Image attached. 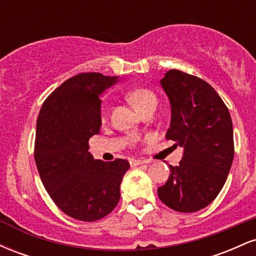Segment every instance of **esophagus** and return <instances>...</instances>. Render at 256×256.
Masks as SVG:
<instances>
[{"label":"esophagus","mask_w":256,"mask_h":256,"mask_svg":"<svg viewBox=\"0 0 256 256\" xmlns=\"http://www.w3.org/2000/svg\"><path fill=\"white\" fill-rule=\"evenodd\" d=\"M143 164H148V161H146V160H140V158H131V160H130V165H131V167L143 165Z\"/></svg>","instance_id":"obj_1"}]
</instances>
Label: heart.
<instances>
[{
    "mask_svg": "<svg viewBox=\"0 0 256 256\" xmlns=\"http://www.w3.org/2000/svg\"><path fill=\"white\" fill-rule=\"evenodd\" d=\"M128 101L131 102L132 106L138 112L143 110L146 107L150 104H156V98H155L154 92H152L150 90L143 89V88H138V89L131 90L128 94ZM106 116V108H102V118Z\"/></svg>",
    "mask_w": 256,
    "mask_h": 256,
    "instance_id": "1",
    "label": "heart"
}]
</instances>
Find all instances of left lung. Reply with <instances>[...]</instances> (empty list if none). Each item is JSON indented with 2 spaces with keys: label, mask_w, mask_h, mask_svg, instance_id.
<instances>
[{
  "label": "left lung",
  "mask_w": 256,
  "mask_h": 256,
  "mask_svg": "<svg viewBox=\"0 0 256 256\" xmlns=\"http://www.w3.org/2000/svg\"><path fill=\"white\" fill-rule=\"evenodd\" d=\"M160 84L171 104L166 138L184 152L178 166L170 165L158 198L177 212H198L218 196L230 172L234 154L230 113L216 91L195 76L171 70Z\"/></svg>",
  "instance_id": "left-lung-1"
}]
</instances>
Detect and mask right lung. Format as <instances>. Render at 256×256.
I'll return each mask as SVG.
<instances>
[{
    "label": "right lung",
    "mask_w": 256,
    "mask_h": 256,
    "mask_svg": "<svg viewBox=\"0 0 256 256\" xmlns=\"http://www.w3.org/2000/svg\"><path fill=\"white\" fill-rule=\"evenodd\" d=\"M118 82L80 73L52 91L38 114L34 160L42 183L64 214L82 222H95L116 208L130 168L124 158L104 162L88 152L101 128L100 96Z\"/></svg>",
    "instance_id": "right-lung-1"
}]
</instances>
